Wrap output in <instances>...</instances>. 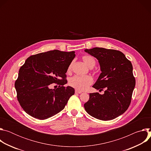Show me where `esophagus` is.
Instances as JSON below:
<instances>
[{"mask_svg":"<svg viewBox=\"0 0 151 151\" xmlns=\"http://www.w3.org/2000/svg\"><path fill=\"white\" fill-rule=\"evenodd\" d=\"M75 93H78V94H81V93H82V91H78V90H75Z\"/></svg>","mask_w":151,"mask_h":151,"instance_id":"1","label":"esophagus"}]
</instances>
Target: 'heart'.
<instances>
[{
    "instance_id": "obj_1",
    "label": "heart",
    "mask_w": 151,
    "mask_h": 151,
    "mask_svg": "<svg viewBox=\"0 0 151 151\" xmlns=\"http://www.w3.org/2000/svg\"><path fill=\"white\" fill-rule=\"evenodd\" d=\"M83 62L90 68H93L96 64V61L93 57L90 55H85L82 57ZM72 66L70 65L68 68V72H70ZM93 82V79L90 76H75L71 78L69 80V83L72 87L75 88L76 90L82 91L87 90L90 85Z\"/></svg>"
}]
</instances>
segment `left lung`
I'll return each instance as SVG.
<instances>
[{
  "instance_id": "1",
  "label": "left lung",
  "mask_w": 151,
  "mask_h": 151,
  "mask_svg": "<svg viewBox=\"0 0 151 151\" xmlns=\"http://www.w3.org/2000/svg\"><path fill=\"white\" fill-rule=\"evenodd\" d=\"M85 51L99 60L101 71L93 87L106 90L103 94L90 93L84 108L95 118L114 119L124 114L130 104L136 85L132 64L118 50L96 47Z\"/></svg>"
}]
</instances>
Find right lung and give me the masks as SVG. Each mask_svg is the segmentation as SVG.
<instances>
[{
	"label": "right lung",
	"mask_w": 151,
	"mask_h": 151,
	"mask_svg": "<svg viewBox=\"0 0 151 151\" xmlns=\"http://www.w3.org/2000/svg\"><path fill=\"white\" fill-rule=\"evenodd\" d=\"M75 57V51L52 50L29 57L19 70L15 82L19 104L29 115L46 119L60 111L75 94L67 83L66 73ZM52 83L59 87L51 89Z\"/></svg>",
	"instance_id": "right-lung-1"
}]
</instances>
